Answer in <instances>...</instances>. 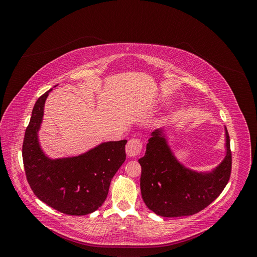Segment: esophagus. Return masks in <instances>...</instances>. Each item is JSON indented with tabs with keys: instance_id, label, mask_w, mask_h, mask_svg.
Segmentation results:
<instances>
[{
	"instance_id": "1",
	"label": "esophagus",
	"mask_w": 257,
	"mask_h": 257,
	"mask_svg": "<svg viewBox=\"0 0 257 257\" xmlns=\"http://www.w3.org/2000/svg\"><path fill=\"white\" fill-rule=\"evenodd\" d=\"M143 150V142L139 138H132L127 142L125 151L130 158H135L141 154Z\"/></svg>"
}]
</instances>
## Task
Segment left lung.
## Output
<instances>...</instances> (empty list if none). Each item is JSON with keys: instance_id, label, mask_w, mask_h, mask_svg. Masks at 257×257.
<instances>
[{"instance_id": "left-lung-1", "label": "left lung", "mask_w": 257, "mask_h": 257, "mask_svg": "<svg viewBox=\"0 0 257 257\" xmlns=\"http://www.w3.org/2000/svg\"><path fill=\"white\" fill-rule=\"evenodd\" d=\"M226 131L227 153L212 173L198 174L179 164L162 131L152 133L142 166L141 191L145 204L165 217L195 214L208 207L226 186L231 173V151Z\"/></svg>"}]
</instances>
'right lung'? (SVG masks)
Here are the masks:
<instances>
[{"instance_id":"1","label":"right lung","mask_w":257,"mask_h":257,"mask_svg":"<svg viewBox=\"0 0 257 257\" xmlns=\"http://www.w3.org/2000/svg\"><path fill=\"white\" fill-rule=\"evenodd\" d=\"M46 93L36 100L22 145L27 180L43 203L69 215L94 212L105 201L111 179L125 161L126 141L109 142L79 157L50 160L37 141Z\"/></svg>"}]
</instances>
